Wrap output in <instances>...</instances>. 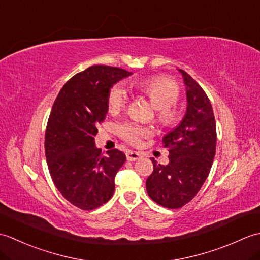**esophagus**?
I'll list each match as a JSON object with an SVG mask.
<instances>
[{"mask_svg": "<svg viewBox=\"0 0 260 260\" xmlns=\"http://www.w3.org/2000/svg\"><path fill=\"white\" fill-rule=\"evenodd\" d=\"M141 157H142V155L139 152H135V151H127L126 152L127 161H137V159H140Z\"/></svg>", "mask_w": 260, "mask_h": 260, "instance_id": "1", "label": "esophagus"}]
</instances>
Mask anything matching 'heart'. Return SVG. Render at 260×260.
Wrapping results in <instances>:
<instances>
[{
  "label": "heart",
  "mask_w": 260,
  "mask_h": 260,
  "mask_svg": "<svg viewBox=\"0 0 260 260\" xmlns=\"http://www.w3.org/2000/svg\"><path fill=\"white\" fill-rule=\"evenodd\" d=\"M135 87L150 99L157 110V118L165 126H175L181 119L182 112L176 106L180 88L176 82L167 77H152L136 82ZM128 90L123 84L115 85L108 93V107L112 113L120 112L128 103ZM151 127L136 123H125L119 127V134L133 145L140 144L142 139L152 135Z\"/></svg>",
  "instance_id": "obj_1"
}]
</instances>
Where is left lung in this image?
<instances>
[{"mask_svg": "<svg viewBox=\"0 0 260 260\" xmlns=\"http://www.w3.org/2000/svg\"><path fill=\"white\" fill-rule=\"evenodd\" d=\"M186 90V112L181 123L163 137L169 164L153 157V172L146 180L147 194L157 204L178 209L200 191L212 167L217 144L213 109L201 86L179 69Z\"/></svg>", "mask_w": 260, "mask_h": 260, "instance_id": "obj_1", "label": "left lung"}]
</instances>
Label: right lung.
Here are the masks:
<instances>
[{"mask_svg":"<svg viewBox=\"0 0 260 260\" xmlns=\"http://www.w3.org/2000/svg\"><path fill=\"white\" fill-rule=\"evenodd\" d=\"M124 69L91 66L66 82L54 101L45 139L49 172L59 192L82 210L106 203L126 156L119 150L103 155L95 145L97 126L108 112V93L131 76Z\"/></svg>","mask_w":260,"mask_h":260,"instance_id":"add662e5","label":"right lung"}]
</instances>
